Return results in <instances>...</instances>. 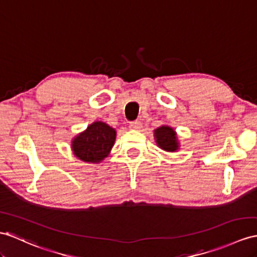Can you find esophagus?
<instances>
[{"mask_svg":"<svg viewBox=\"0 0 257 257\" xmlns=\"http://www.w3.org/2000/svg\"><path fill=\"white\" fill-rule=\"evenodd\" d=\"M130 127L133 130H141L142 128V122L140 120H135L130 122Z\"/></svg>","mask_w":257,"mask_h":257,"instance_id":"34e87169","label":"esophagus"}]
</instances>
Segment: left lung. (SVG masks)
<instances>
[{
	"instance_id": "left-lung-1",
	"label": "left lung",
	"mask_w": 257,
	"mask_h": 257,
	"mask_svg": "<svg viewBox=\"0 0 257 257\" xmlns=\"http://www.w3.org/2000/svg\"><path fill=\"white\" fill-rule=\"evenodd\" d=\"M155 137L158 146L168 152H174L178 149L177 134L169 126H160L155 130Z\"/></svg>"
}]
</instances>
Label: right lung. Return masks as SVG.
<instances>
[{
	"label": "right lung",
	"mask_w": 257,
	"mask_h": 257,
	"mask_svg": "<svg viewBox=\"0 0 257 257\" xmlns=\"http://www.w3.org/2000/svg\"><path fill=\"white\" fill-rule=\"evenodd\" d=\"M115 131L103 122L89 125L84 133L76 136L72 148L77 158L86 162H99L107 157L115 141Z\"/></svg>",
	"instance_id": "1"
}]
</instances>
